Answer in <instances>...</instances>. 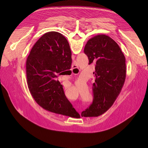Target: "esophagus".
<instances>
[{
	"instance_id": "1",
	"label": "esophagus",
	"mask_w": 148,
	"mask_h": 148,
	"mask_svg": "<svg viewBox=\"0 0 148 148\" xmlns=\"http://www.w3.org/2000/svg\"><path fill=\"white\" fill-rule=\"evenodd\" d=\"M76 67H77L76 65H73V69H75Z\"/></svg>"
}]
</instances>
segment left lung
<instances>
[{"instance_id": "1", "label": "left lung", "mask_w": 148, "mask_h": 148, "mask_svg": "<svg viewBox=\"0 0 148 148\" xmlns=\"http://www.w3.org/2000/svg\"><path fill=\"white\" fill-rule=\"evenodd\" d=\"M84 52L89 64L95 63L92 104L82 112V117L103 114L113 105L123 86L126 77L125 58L118 44L106 35L88 40Z\"/></svg>"}]
</instances>
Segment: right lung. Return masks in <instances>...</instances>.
<instances>
[{"instance_id":"1","label":"right lung","mask_w":148,"mask_h":148,"mask_svg":"<svg viewBox=\"0 0 148 148\" xmlns=\"http://www.w3.org/2000/svg\"><path fill=\"white\" fill-rule=\"evenodd\" d=\"M71 51L66 39L57 32L44 34L34 44L26 60L29 90L44 109L73 118L80 115L66 98L58 75L71 69Z\"/></svg>"}]
</instances>
